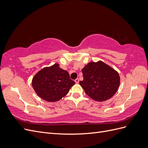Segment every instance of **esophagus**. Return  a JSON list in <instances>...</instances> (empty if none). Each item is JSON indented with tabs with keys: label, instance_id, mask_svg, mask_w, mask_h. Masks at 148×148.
Here are the masks:
<instances>
[{
	"label": "esophagus",
	"instance_id": "obj_1",
	"mask_svg": "<svg viewBox=\"0 0 148 148\" xmlns=\"http://www.w3.org/2000/svg\"><path fill=\"white\" fill-rule=\"evenodd\" d=\"M75 82L76 84H79V79H76L75 80Z\"/></svg>",
	"mask_w": 148,
	"mask_h": 148
}]
</instances>
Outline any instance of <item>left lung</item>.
<instances>
[{"mask_svg": "<svg viewBox=\"0 0 148 148\" xmlns=\"http://www.w3.org/2000/svg\"><path fill=\"white\" fill-rule=\"evenodd\" d=\"M84 80L79 84L86 94L98 102L105 101L116 93L120 77L116 70L102 61L90 62L82 69Z\"/></svg>", "mask_w": 148, "mask_h": 148, "instance_id": "left-lung-1", "label": "left lung"}]
</instances>
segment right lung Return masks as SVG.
<instances>
[{
  "label": "right lung",
  "instance_id": "1",
  "mask_svg": "<svg viewBox=\"0 0 148 148\" xmlns=\"http://www.w3.org/2000/svg\"><path fill=\"white\" fill-rule=\"evenodd\" d=\"M32 84L38 96L53 102L66 95L75 82L70 79L67 71L60 68L56 63L38 71L33 77Z\"/></svg>",
  "mask_w": 148,
  "mask_h": 148
}]
</instances>
